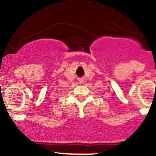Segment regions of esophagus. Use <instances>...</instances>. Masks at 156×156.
<instances>
[{
    "label": "esophagus",
    "mask_w": 156,
    "mask_h": 156,
    "mask_svg": "<svg viewBox=\"0 0 156 156\" xmlns=\"http://www.w3.org/2000/svg\"><path fill=\"white\" fill-rule=\"evenodd\" d=\"M80 81V83H82L83 82V80H79Z\"/></svg>",
    "instance_id": "1"
}]
</instances>
